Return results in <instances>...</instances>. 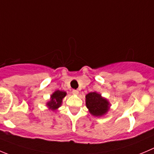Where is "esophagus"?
Instances as JSON below:
<instances>
[{
  "instance_id": "1",
  "label": "esophagus",
  "mask_w": 154,
  "mask_h": 154,
  "mask_svg": "<svg viewBox=\"0 0 154 154\" xmlns=\"http://www.w3.org/2000/svg\"><path fill=\"white\" fill-rule=\"evenodd\" d=\"M72 93L74 94V95H77L79 94V92L77 90H75V89H74V90H73L72 91Z\"/></svg>"
}]
</instances>
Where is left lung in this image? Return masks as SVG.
<instances>
[{"label": "left lung", "instance_id": "left-lung-1", "mask_svg": "<svg viewBox=\"0 0 154 154\" xmlns=\"http://www.w3.org/2000/svg\"><path fill=\"white\" fill-rule=\"evenodd\" d=\"M86 105L92 116L102 117L108 112L111 104L101 94L92 92L86 95Z\"/></svg>", "mask_w": 154, "mask_h": 154}]
</instances>
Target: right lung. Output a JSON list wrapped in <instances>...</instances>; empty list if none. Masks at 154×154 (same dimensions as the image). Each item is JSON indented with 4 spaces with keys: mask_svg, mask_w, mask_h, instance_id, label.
Returning a JSON list of instances; mask_svg holds the SVG:
<instances>
[{
    "mask_svg": "<svg viewBox=\"0 0 154 154\" xmlns=\"http://www.w3.org/2000/svg\"><path fill=\"white\" fill-rule=\"evenodd\" d=\"M67 92L62 90H56L51 95H50V99L47 102L46 105L47 106L50 110L55 111L57 110L59 107L62 106V100L66 96Z\"/></svg>",
    "mask_w": 154,
    "mask_h": 154,
    "instance_id": "obj_1",
    "label": "right lung"
}]
</instances>
